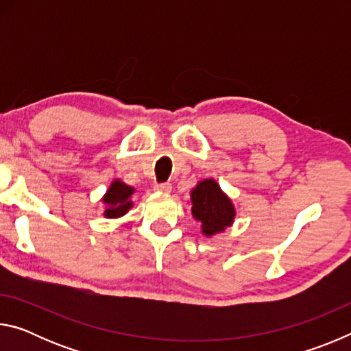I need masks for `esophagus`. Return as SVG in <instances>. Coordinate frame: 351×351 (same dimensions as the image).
<instances>
[{"label":"esophagus","mask_w":351,"mask_h":351,"mask_svg":"<svg viewBox=\"0 0 351 351\" xmlns=\"http://www.w3.org/2000/svg\"><path fill=\"white\" fill-rule=\"evenodd\" d=\"M154 190H156V192H161V193H170L171 184L170 182H158L156 186H154Z\"/></svg>","instance_id":"esophagus-1"}]
</instances>
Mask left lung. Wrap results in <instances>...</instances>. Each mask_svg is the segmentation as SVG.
Masks as SVG:
<instances>
[{"mask_svg": "<svg viewBox=\"0 0 351 351\" xmlns=\"http://www.w3.org/2000/svg\"><path fill=\"white\" fill-rule=\"evenodd\" d=\"M192 203V215L201 223L203 234L207 237L221 232L235 217L232 203L213 180L199 182L193 189Z\"/></svg>", "mask_w": 351, "mask_h": 351, "instance_id": "obj_1", "label": "left lung"}]
</instances>
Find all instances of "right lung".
I'll use <instances>...</instances> for the list:
<instances>
[{
  "mask_svg": "<svg viewBox=\"0 0 351 351\" xmlns=\"http://www.w3.org/2000/svg\"><path fill=\"white\" fill-rule=\"evenodd\" d=\"M133 192L134 190L132 187L125 186V184L121 181L112 182L110 190L104 197V203L106 204L105 217L117 218V217H122L123 213H127V210L132 207L130 197H132Z\"/></svg>",
  "mask_w": 351,
  "mask_h": 351,
  "instance_id": "add662e5",
  "label": "right lung"
}]
</instances>
